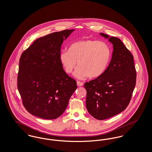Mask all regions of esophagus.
Returning a JSON list of instances; mask_svg holds the SVG:
<instances>
[{"mask_svg": "<svg viewBox=\"0 0 152 152\" xmlns=\"http://www.w3.org/2000/svg\"><path fill=\"white\" fill-rule=\"evenodd\" d=\"M77 86L78 87H81L83 86V83L82 82H80L79 81H77Z\"/></svg>", "mask_w": 152, "mask_h": 152, "instance_id": "esophagus-1", "label": "esophagus"}]
</instances>
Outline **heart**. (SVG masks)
Returning a JSON list of instances; mask_svg holds the SVG:
<instances>
[{"label":"heart","mask_w":152,"mask_h":152,"mask_svg":"<svg viewBox=\"0 0 152 152\" xmlns=\"http://www.w3.org/2000/svg\"><path fill=\"white\" fill-rule=\"evenodd\" d=\"M111 50L108 44L91 39L79 40L73 43L68 50L62 51L59 55L60 61L65 72L74 73L75 77L83 79L97 78L106 71L111 58Z\"/></svg>","instance_id":"1"}]
</instances>
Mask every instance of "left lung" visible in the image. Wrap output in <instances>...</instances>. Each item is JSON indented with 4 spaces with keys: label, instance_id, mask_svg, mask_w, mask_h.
I'll list each match as a JSON object with an SVG mask.
<instances>
[{
    "label": "left lung",
    "instance_id": "1",
    "mask_svg": "<svg viewBox=\"0 0 152 152\" xmlns=\"http://www.w3.org/2000/svg\"><path fill=\"white\" fill-rule=\"evenodd\" d=\"M113 44L112 59L104 73L84 84L86 107L94 118L105 120L122 112L130 102L136 86L133 56L121 40L100 33Z\"/></svg>",
    "mask_w": 152,
    "mask_h": 152
}]
</instances>
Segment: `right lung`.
I'll return each instance as SVG.
<instances>
[{
    "instance_id": "obj_1",
    "label": "right lung",
    "mask_w": 152,
    "mask_h": 152,
    "mask_svg": "<svg viewBox=\"0 0 152 152\" xmlns=\"http://www.w3.org/2000/svg\"><path fill=\"white\" fill-rule=\"evenodd\" d=\"M75 29H65L41 37L22 53L18 88L26 110L47 120L61 116L77 89L75 80L63 69L61 47Z\"/></svg>"
}]
</instances>
